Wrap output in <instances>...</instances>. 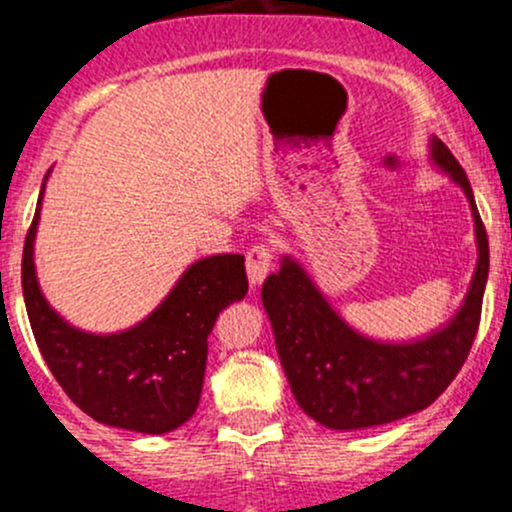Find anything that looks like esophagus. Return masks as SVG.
<instances>
[{"label": "esophagus", "instance_id": "obj_1", "mask_svg": "<svg viewBox=\"0 0 512 512\" xmlns=\"http://www.w3.org/2000/svg\"><path fill=\"white\" fill-rule=\"evenodd\" d=\"M247 277H250V285H260L267 277V272L272 270V247L267 242H257L250 247L245 257Z\"/></svg>", "mask_w": 512, "mask_h": 512}]
</instances>
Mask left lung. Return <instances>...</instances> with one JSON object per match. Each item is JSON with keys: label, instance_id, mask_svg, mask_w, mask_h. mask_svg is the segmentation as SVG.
<instances>
[{"label": "left lung", "instance_id": "obj_1", "mask_svg": "<svg viewBox=\"0 0 512 512\" xmlns=\"http://www.w3.org/2000/svg\"><path fill=\"white\" fill-rule=\"evenodd\" d=\"M431 160L466 193L478 262L461 309L436 332L411 342H379L349 327L292 257L262 285V304L299 409L334 431L381 426L423 411L448 389L476 339L488 280V235L466 170L438 138Z\"/></svg>", "mask_w": 512, "mask_h": 512}]
</instances>
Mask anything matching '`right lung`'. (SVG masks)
<instances>
[{
	"label": "right lung",
	"mask_w": 512,
	"mask_h": 512,
	"mask_svg": "<svg viewBox=\"0 0 512 512\" xmlns=\"http://www.w3.org/2000/svg\"><path fill=\"white\" fill-rule=\"evenodd\" d=\"M41 198L44 185L24 242L22 289L34 339L54 379L84 414L106 426L156 436L183 426L198 409L215 319L247 294L245 257H203L136 327L84 332L51 309L36 280Z\"/></svg>",
	"instance_id": "1"
}]
</instances>
